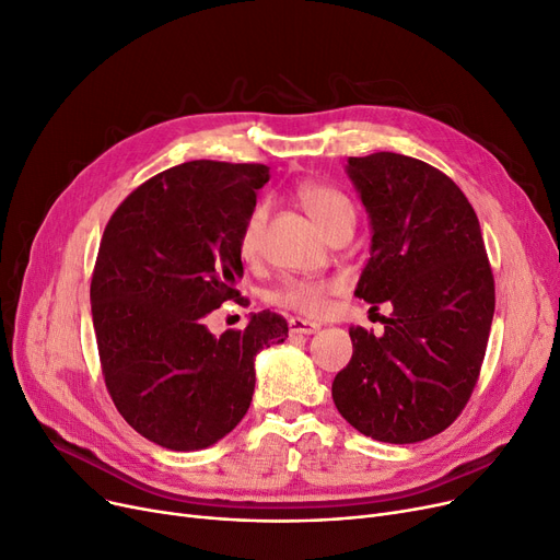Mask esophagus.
Returning a JSON list of instances; mask_svg holds the SVG:
<instances>
[{
    "label": "esophagus",
    "instance_id": "obj_1",
    "mask_svg": "<svg viewBox=\"0 0 560 560\" xmlns=\"http://www.w3.org/2000/svg\"><path fill=\"white\" fill-rule=\"evenodd\" d=\"M288 327H290V334H304V336L315 334L320 329L318 323H311V320H304V318H290Z\"/></svg>",
    "mask_w": 560,
    "mask_h": 560
}]
</instances>
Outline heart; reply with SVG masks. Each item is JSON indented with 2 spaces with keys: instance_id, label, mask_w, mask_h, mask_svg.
Listing matches in <instances>:
<instances>
[{
  "instance_id": "heart-1",
  "label": "heart",
  "mask_w": 560,
  "mask_h": 560,
  "mask_svg": "<svg viewBox=\"0 0 560 560\" xmlns=\"http://www.w3.org/2000/svg\"><path fill=\"white\" fill-rule=\"evenodd\" d=\"M298 199L304 210L311 214V220L320 226V231L329 237L334 231L354 224V208L343 191H338L331 185L306 180L298 185ZM267 220V206L258 203L247 214L245 224L240 231V254L245 258H254L260 247V235ZM336 288L334 281L327 279H288L275 290V302L293 311L318 315L323 313L327 298Z\"/></svg>"
}]
</instances>
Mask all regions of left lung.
<instances>
[{
    "label": "left lung",
    "mask_w": 560,
    "mask_h": 560,
    "mask_svg": "<svg viewBox=\"0 0 560 560\" xmlns=\"http://www.w3.org/2000/svg\"><path fill=\"white\" fill-rule=\"evenodd\" d=\"M371 220V258L354 295L392 302L375 336L350 327L352 359L331 398L352 428L386 444L446 430L480 375L494 318V277L478 217L440 168L398 153L350 158ZM377 308V306H375Z\"/></svg>",
    "instance_id": "1"
}]
</instances>
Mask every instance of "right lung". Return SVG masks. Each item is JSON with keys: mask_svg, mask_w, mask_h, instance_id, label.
<instances>
[{"mask_svg": "<svg viewBox=\"0 0 560 560\" xmlns=\"http://www.w3.org/2000/svg\"><path fill=\"white\" fill-rule=\"evenodd\" d=\"M270 166L194 160L139 185L105 226L91 313L107 392L141 436L172 451L217 444L247 415L262 348L283 343L272 311L220 338L203 318L240 302V231Z\"/></svg>", "mask_w": 560, "mask_h": 560, "instance_id": "1", "label": "right lung"}]
</instances>
